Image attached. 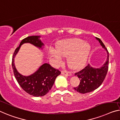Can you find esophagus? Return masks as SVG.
Instances as JSON below:
<instances>
[{
  "instance_id": "1",
  "label": "esophagus",
  "mask_w": 120,
  "mask_h": 120,
  "mask_svg": "<svg viewBox=\"0 0 120 120\" xmlns=\"http://www.w3.org/2000/svg\"><path fill=\"white\" fill-rule=\"evenodd\" d=\"M61 74L63 75H68V76H71V74L68 71H61Z\"/></svg>"
}]
</instances>
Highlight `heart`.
Segmentation results:
<instances>
[{
  "mask_svg": "<svg viewBox=\"0 0 120 120\" xmlns=\"http://www.w3.org/2000/svg\"><path fill=\"white\" fill-rule=\"evenodd\" d=\"M90 46L88 43L80 39H73L61 42L57 45L56 51L51 49L49 55L54 59L55 63L59 64L61 56H68L67 62L71 68H78L86 61Z\"/></svg>",
  "mask_w": 120,
  "mask_h": 120,
  "instance_id": "heart-1",
  "label": "heart"
}]
</instances>
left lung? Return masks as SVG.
<instances>
[{
    "label": "left lung",
    "mask_w": 120,
    "mask_h": 120,
    "mask_svg": "<svg viewBox=\"0 0 120 120\" xmlns=\"http://www.w3.org/2000/svg\"><path fill=\"white\" fill-rule=\"evenodd\" d=\"M99 41L100 45L106 50L107 53L106 61L100 68H94L88 64L86 67L75 74L80 79V82L78 87L74 89L76 92L82 94L92 92L101 86L105 80L108 69L109 53L105 45L100 39L95 37Z\"/></svg>",
    "instance_id": "left-lung-1"
}]
</instances>
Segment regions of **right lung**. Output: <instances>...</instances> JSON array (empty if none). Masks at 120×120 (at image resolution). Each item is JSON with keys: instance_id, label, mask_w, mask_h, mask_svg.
<instances>
[{"instance_id": "right-lung-1", "label": "right lung", "mask_w": 120, "mask_h": 120, "mask_svg": "<svg viewBox=\"0 0 120 120\" xmlns=\"http://www.w3.org/2000/svg\"><path fill=\"white\" fill-rule=\"evenodd\" d=\"M40 37L34 35L23 39L19 47L14 51L12 62L14 75L19 85L26 93L35 97L44 96L51 90L55 79L61 74L60 71L54 68L49 64L45 63L41 66L33 74L28 76L22 75L16 69L14 58L18 53L21 46L25 43H30L39 49H42L44 44L40 39Z\"/></svg>"}]
</instances>
